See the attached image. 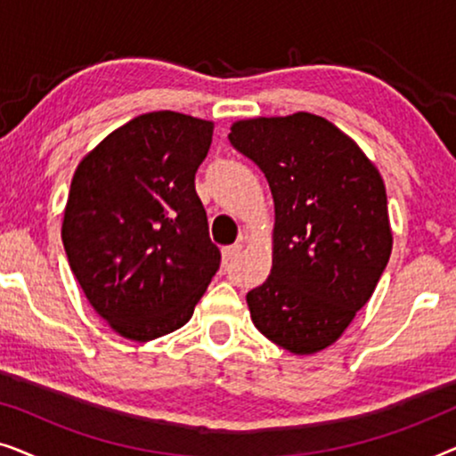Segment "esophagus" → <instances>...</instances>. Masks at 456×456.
Masks as SVG:
<instances>
[{
    "label": "esophagus",
    "instance_id": "1",
    "mask_svg": "<svg viewBox=\"0 0 456 456\" xmlns=\"http://www.w3.org/2000/svg\"><path fill=\"white\" fill-rule=\"evenodd\" d=\"M240 251H242V242H236V245L224 248L222 257H224V261H226V264H228V261H234L236 257H239Z\"/></svg>",
    "mask_w": 456,
    "mask_h": 456
}]
</instances>
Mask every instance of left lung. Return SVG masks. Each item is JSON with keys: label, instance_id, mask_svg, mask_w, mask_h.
I'll list each match as a JSON object with an SVG mask.
<instances>
[{"label": "left lung", "instance_id": "1", "mask_svg": "<svg viewBox=\"0 0 456 456\" xmlns=\"http://www.w3.org/2000/svg\"><path fill=\"white\" fill-rule=\"evenodd\" d=\"M228 139L273 197L272 270L247 295L255 328L292 354H315L370 301L392 253L382 174L326 118H248Z\"/></svg>", "mask_w": 456, "mask_h": 456}]
</instances>
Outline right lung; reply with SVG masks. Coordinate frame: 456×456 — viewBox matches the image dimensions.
Here are the masks:
<instances>
[{"label":"right lung","instance_id":"add662e5","mask_svg":"<svg viewBox=\"0 0 456 456\" xmlns=\"http://www.w3.org/2000/svg\"><path fill=\"white\" fill-rule=\"evenodd\" d=\"M214 122L149 111L80 159L61 240L85 297L122 338L183 328L220 267L195 174Z\"/></svg>","mask_w":456,"mask_h":456}]
</instances>
